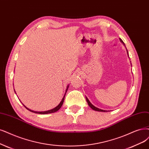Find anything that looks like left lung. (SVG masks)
<instances>
[{
    "mask_svg": "<svg viewBox=\"0 0 149 149\" xmlns=\"http://www.w3.org/2000/svg\"><path fill=\"white\" fill-rule=\"evenodd\" d=\"M120 39V42H122L123 45L125 46V43H124V42H123V40L121 39V38H119ZM126 52H127V54H128V56H129V54H128V50H127V49H126ZM86 101H87V102H88V106L93 109V110H94V111H98V112H107V111H105V110H102V109H99V108H97V107H95V106H94L93 105V104L90 102V101L88 100V99L87 98V97H86Z\"/></svg>",
    "mask_w": 149,
    "mask_h": 149,
    "instance_id": "left-lung-1",
    "label": "left lung"
}]
</instances>
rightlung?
<instances>
[{"label":"right lung","mask_w":149,"mask_h":149,"mask_svg":"<svg viewBox=\"0 0 149 149\" xmlns=\"http://www.w3.org/2000/svg\"><path fill=\"white\" fill-rule=\"evenodd\" d=\"M69 85H68V86H67V88H66V90H65V94H64V96H63V99H62L61 101L60 102V103L58 104V105L56 107L53 108V109L49 110V111H44V112H37V111H32V110H31V109H28L27 107H26L24 105V104H23V106H24V107H25L27 110H28V111H31V112H32L36 113H38V114H48V113H52L56 112H57L58 111H59V110L60 109V108L61 107V106H63V104L64 101V97H65V94H66V92H67V91H68V88H69ZM14 91H15V89H14ZM15 93H16L15 91Z\"/></svg>","instance_id":"obj_1"}]
</instances>
